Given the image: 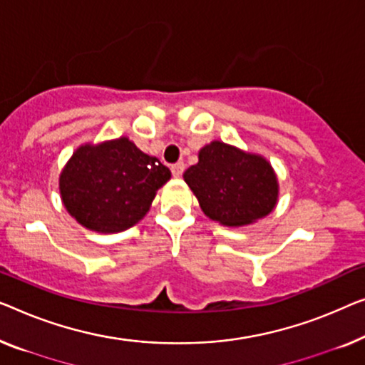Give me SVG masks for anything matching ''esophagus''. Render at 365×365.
<instances>
[{
    "label": "esophagus",
    "instance_id": "esophagus-1",
    "mask_svg": "<svg viewBox=\"0 0 365 365\" xmlns=\"http://www.w3.org/2000/svg\"><path fill=\"white\" fill-rule=\"evenodd\" d=\"M171 173L174 178H179L184 173V163H176V165L171 166Z\"/></svg>",
    "mask_w": 365,
    "mask_h": 365
}]
</instances>
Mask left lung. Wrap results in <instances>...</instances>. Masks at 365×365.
Returning <instances> with one entry per match:
<instances>
[{
	"label": "left lung",
	"mask_w": 365,
	"mask_h": 365,
	"mask_svg": "<svg viewBox=\"0 0 365 365\" xmlns=\"http://www.w3.org/2000/svg\"><path fill=\"white\" fill-rule=\"evenodd\" d=\"M182 178L204 214L224 225L250 224L277 204L278 182L270 163L220 141L204 146L197 165Z\"/></svg>",
	"instance_id": "left-lung-1"
}]
</instances>
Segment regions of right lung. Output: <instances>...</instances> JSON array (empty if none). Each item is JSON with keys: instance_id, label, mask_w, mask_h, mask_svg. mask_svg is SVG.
<instances>
[{"instance_id": "add662e5", "label": "right lung", "mask_w": 365, "mask_h": 365, "mask_svg": "<svg viewBox=\"0 0 365 365\" xmlns=\"http://www.w3.org/2000/svg\"><path fill=\"white\" fill-rule=\"evenodd\" d=\"M171 178L158 158L128 138L81 146L61 174L59 187L68 214L87 229L123 232L148 212L156 191Z\"/></svg>"}]
</instances>
